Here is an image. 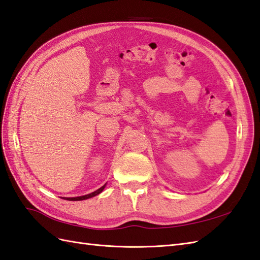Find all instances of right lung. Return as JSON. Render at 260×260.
<instances>
[{
    "label": "right lung",
    "instance_id": "right-lung-1",
    "mask_svg": "<svg viewBox=\"0 0 260 260\" xmlns=\"http://www.w3.org/2000/svg\"><path fill=\"white\" fill-rule=\"evenodd\" d=\"M105 187H106V184H105V186H102L101 188H99V189H98V190H95V191H93V192H91V193H89V194L80 196V197H72V198H63V199H67V200H71V201H79V200H85V199H89V198H92V197H94V196H96V194H99L100 192H102V191H103V189H105Z\"/></svg>",
    "mask_w": 260,
    "mask_h": 260
}]
</instances>
